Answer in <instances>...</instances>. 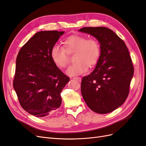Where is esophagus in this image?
<instances>
[{
    "label": "esophagus",
    "instance_id": "1",
    "mask_svg": "<svg viewBox=\"0 0 146 146\" xmlns=\"http://www.w3.org/2000/svg\"><path fill=\"white\" fill-rule=\"evenodd\" d=\"M73 79H74L75 80H77V81H79V82H81V78H79V77H74Z\"/></svg>",
    "mask_w": 146,
    "mask_h": 146
}]
</instances>
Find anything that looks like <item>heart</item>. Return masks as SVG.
<instances>
[{
	"instance_id": "heart-1",
	"label": "heart",
	"mask_w": 146,
	"mask_h": 146,
	"mask_svg": "<svg viewBox=\"0 0 146 146\" xmlns=\"http://www.w3.org/2000/svg\"><path fill=\"white\" fill-rule=\"evenodd\" d=\"M64 48L55 45L51 50V58L58 68H66L69 63L68 54L74 53L75 62L67 70L70 76H76L85 72L88 67L97 64L101 54L98 41L93 37L87 38L82 35H72L63 42Z\"/></svg>"
}]
</instances>
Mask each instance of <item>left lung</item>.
<instances>
[{
	"label": "left lung",
	"instance_id": "8db88e82",
	"mask_svg": "<svg viewBox=\"0 0 146 146\" xmlns=\"http://www.w3.org/2000/svg\"><path fill=\"white\" fill-rule=\"evenodd\" d=\"M95 37L101 54L95 70L81 82V93L90 109L105 114L120 107L127 98L134 68L124 42L106 27H84L79 30Z\"/></svg>",
	"mask_w": 146,
	"mask_h": 146
}]
</instances>
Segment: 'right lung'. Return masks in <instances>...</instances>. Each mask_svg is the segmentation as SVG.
Listing matches in <instances>:
<instances>
[{
    "mask_svg": "<svg viewBox=\"0 0 146 146\" xmlns=\"http://www.w3.org/2000/svg\"><path fill=\"white\" fill-rule=\"evenodd\" d=\"M64 33L37 32L17 56L13 87L21 107L36 117L53 115L59 110L61 92L70 80L54 64L50 54Z\"/></svg>",
    "mask_w": 146,
    "mask_h": 146,
    "instance_id": "add662e5",
    "label": "right lung"
}]
</instances>
